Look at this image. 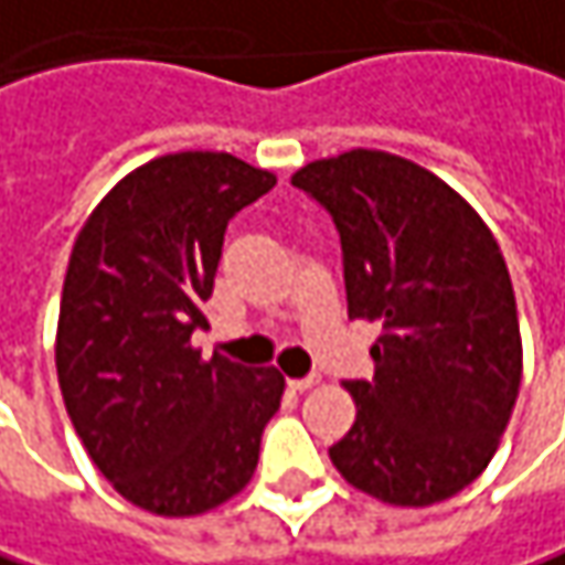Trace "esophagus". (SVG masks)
I'll return each instance as SVG.
<instances>
[{
	"label": "esophagus",
	"instance_id": "34e87169",
	"mask_svg": "<svg viewBox=\"0 0 565 565\" xmlns=\"http://www.w3.org/2000/svg\"><path fill=\"white\" fill-rule=\"evenodd\" d=\"M317 385V375H303V379H287L290 391H307V387Z\"/></svg>",
	"mask_w": 565,
	"mask_h": 565
}]
</instances>
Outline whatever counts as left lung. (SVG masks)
I'll return each mask as SVG.
<instances>
[{"mask_svg":"<svg viewBox=\"0 0 565 565\" xmlns=\"http://www.w3.org/2000/svg\"><path fill=\"white\" fill-rule=\"evenodd\" d=\"M342 245L352 320L379 323L375 375L345 382L355 424L330 446L349 486L427 508L482 476L521 387V327L482 216L427 168L355 148L300 168Z\"/></svg>","mask_w":565,"mask_h":565,"instance_id":"8db88e82","label":"left lung"}]
</instances>
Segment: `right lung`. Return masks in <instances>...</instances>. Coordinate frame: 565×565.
Instances as JSON below:
<instances>
[{
  "instance_id": "right-lung-1",
  "label": "right lung",
  "mask_w": 565,
  "mask_h": 565,
  "mask_svg": "<svg viewBox=\"0 0 565 565\" xmlns=\"http://www.w3.org/2000/svg\"><path fill=\"white\" fill-rule=\"evenodd\" d=\"M278 180L226 151H178L119 180L83 223L61 297L57 382L96 469L161 518L203 514L248 486L278 369L190 345L230 220Z\"/></svg>"
}]
</instances>
